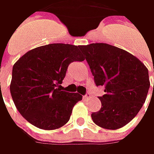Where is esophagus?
Returning <instances> with one entry per match:
<instances>
[{"instance_id": "1", "label": "esophagus", "mask_w": 154, "mask_h": 154, "mask_svg": "<svg viewBox=\"0 0 154 154\" xmlns=\"http://www.w3.org/2000/svg\"><path fill=\"white\" fill-rule=\"evenodd\" d=\"M91 98V93L90 92H86V94L84 96V98H86V99H88V98Z\"/></svg>"}]
</instances>
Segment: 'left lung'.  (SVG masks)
I'll list each match as a JSON object with an SVG mask.
<instances>
[{
    "mask_svg": "<svg viewBox=\"0 0 154 154\" xmlns=\"http://www.w3.org/2000/svg\"><path fill=\"white\" fill-rule=\"evenodd\" d=\"M95 84L103 86L101 109L92 113L95 124L118 129L141 109L150 87L148 70L136 56L113 45L99 43L80 45ZM154 90V85H153Z\"/></svg>",
    "mask_w": 154,
    "mask_h": 154,
    "instance_id": "left-lung-1",
    "label": "left lung"
}]
</instances>
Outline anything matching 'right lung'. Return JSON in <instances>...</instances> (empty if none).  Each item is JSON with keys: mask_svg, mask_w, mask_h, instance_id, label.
<instances>
[{"mask_svg": "<svg viewBox=\"0 0 154 154\" xmlns=\"http://www.w3.org/2000/svg\"><path fill=\"white\" fill-rule=\"evenodd\" d=\"M74 61H84L80 45L51 44L29 51L14 63L12 98L20 115L35 127L45 130L62 127L82 99L78 92L59 88Z\"/></svg>", "mask_w": 154, "mask_h": 154, "instance_id": "right-lung-1", "label": "right lung"}]
</instances>
